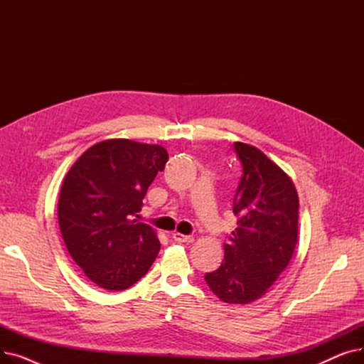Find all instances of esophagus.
Masks as SVG:
<instances>
[{
  "label": "esophagus",
  "mask_w": 364,
  "mask_h": 364,
  "mask_svg": "<svg viewBox=\"0 0 364 364\" xmlns=\"http://www.w3.org/2000/svg\"><path fill=\"white\" fill-rule=\"evenodd\" d=\"M172 239H174V242H177V243H192L195 240L193 236H186L181 233H174L172 235Z\"/></svg>",
  "instance_id": "34e87169"
}]
</instances>
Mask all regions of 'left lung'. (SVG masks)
I'll return each mask as SVG.
<instances>
[{"label": "left lung", "mask_w": 364, "mask_h": 364, "mask_svg": "<svg viewBox=\"0 0 364 364\" xmlns=\"http://www.w3.org/2000/svg\"><path fill=\"white\" fill-rule=\"evenodd\" d=\"M233 149L242 177L233 199L237 227L224 243V261L205 280L221 301L250 304L261 298L288 267L298 240V193L292 180L261 150Z\"/></svg>", "instance_id": "1"}]
</instances>
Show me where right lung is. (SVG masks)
I'll list each match as a JSON object with an SVG mask.
<instances>
[{
  "mask_svg": "<svg viewBox=\"0 0 364 364\" xmlns=\"http://www.w3.org/2000/svg\"><path fill=\"white\" fill-rule=\"evenodd\" d=\"M166 162L162 146L117 139L91 146L66 174L57 209L60 232L73 261L100 288L128 289L155 261L156 233L136 218Z\"/></svg>",
  "mask_w": 364,
  "mask_h": 364,
  "instance_id": "right-lung-1",
  "label": "right lung"
}]
</instances>
